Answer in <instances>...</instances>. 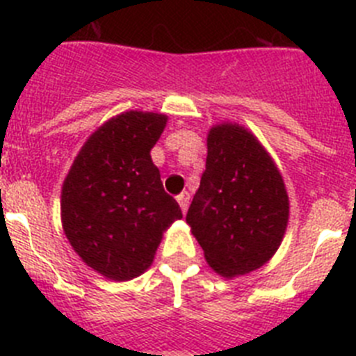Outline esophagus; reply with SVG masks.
<instances>
[{
  "label": "esophagus",
  "mask_w": 356,
  "mask_h": 356,
  "mask_svg": "<svg viewBox=\"0 0 356 356\" xmlns=\"http://www.w3.org/2000/svg\"><path fill=\"white\" fill-rule=\"evenodd\" d=\"M177 202H179V206H181V209H182V213H186V209H188V206H190V195L186 193H181L177 197Z\"/></svg>",
  "instance_id": "1"
}]
</instances>
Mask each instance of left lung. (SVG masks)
Here are the masks:
<instances>
[{"mask_svg": "<svg viewBox=\"0 0 356 356\" xmlns=\"http://www.w3.org/2000/svg\"><path fill=\"white\" fill-rule=\"evenodd\" d=\"M289 200L280 172L252 133L222 124L207 136L206 170L186 222L223 277L261 268L280 246Z\"/></svg>", "mask_w": 356, "mask_h": 356, "instance_id": "obj_1", "label": "left lung"}]
</instances>
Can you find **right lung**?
Segmentation results:
<instances>
[{
    "label": "right lung",
    "instance_id": "obj_1",
    "mask_svg": "<svg viewBox=\"0 0 356 356\" xmlns=\"http://www.w3.org/2000/svg\"><path fill=\"white\" fill-rule=\"evenodd\" d=\"M165 124V115L142 111L111 118L83 145L63 182L67 239L86 264L111 280L142 275L163 230L182 218L150 159Z\"/></svg>",
    "mask_w": 356,
    "mask_h": 356
}]
</instances>
